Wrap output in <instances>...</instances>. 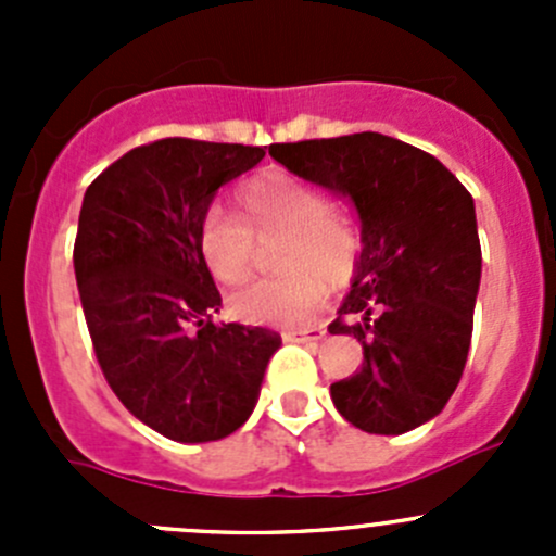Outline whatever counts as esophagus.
I'll return each mask as SVG.
<instances>
[{
    "instance_id": "esophagus-1",
    "label": "esophagus",
    "mask_w": 556,
    "mask_h": 556,
    "mask_svg": "<svg viewBox=\"0 0 556 556\" xmlns=\"http://www.w3.org/2000/svg\"><path fill=\"white\" fill-rule=\"evenodd\" d=\"M288 341H319L325 339V328L323 325H309V328H293L285 333Z\"/></svg>"
}]
</instances>
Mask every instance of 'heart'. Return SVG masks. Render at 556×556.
<instances>
[{
    "mask_svg": "<svg viewBox=\"0 0 556 556\" xmlns=\"http://www.w3.org/2000/svg\"><path fill=\"white\" fill-rule=\"evenodd\" d=\"M242 215L212 204L199 226V250L212 277L239 285L252 274L255 235L282 237L277 266L285 274L257 279L231 295L233 317L252 325H295L309 317L330 285H344L361 255V239L346 217L330 210L323 190L285 172H268L239 190ZM253 227L250 229L249 226Z\"/></svg>",
    "mask_w": 556,
    "mask_h": 556,
    "instance_id": "1",
    "label": "heart"
}]
</instances>
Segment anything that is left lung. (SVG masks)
<instances>
[{"label":"left lung","mask_w":556,"mask_h":556,"mask_svg":"<svg viewBox=\"0 0 556 556\" xmlns=\"http://www.w3.org/2000/svg\"><path fill=\"white\" fill-rule=\"evenodd\" d=\"M268 155L355 206L361 255L330 333L363 368L330 384L341 417L401 435L444 412L463 377L481 282L476 206L425 150L377 131L271 144Z\"/></svg>","instance_id":"1"}]
</instances>
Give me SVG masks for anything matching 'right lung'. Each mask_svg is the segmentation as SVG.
<instances>
[{"label":"right lung","instance_id":"obj_1","mask_svg":"<svg viewBox=\"0 0 556 556\" xmlns=\"http://www.w3.org/2000/svg\"><path fill=\"white\" fill-rule=\"evenodd\" d=\"M263 155L159 139L128 150L83 195L75 277L97 361L123 406L179 444L242 428L282 346L268 328L212 319L223 301L199 250L217 190Z\"/></svg>","mask_w":556,"mask_h":556}]
</instances>
